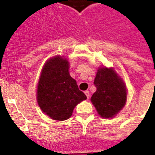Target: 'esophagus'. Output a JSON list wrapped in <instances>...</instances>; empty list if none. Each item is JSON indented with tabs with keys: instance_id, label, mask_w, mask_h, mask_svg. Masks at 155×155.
<instances>
[{
	"instance_id": "obj_1",
	"label": "esophagus",
	"mask_w": 155,
	"mask_h": 155,
	"mask_svg": "<svg viewBox=\"0 0 155 155\" xmlns=\"http://www.w3.org/2000/svg\"><path fill=\"white\" fill-rule=\"evenodd\" d=\"M84 93H85V95H87V98L89 99V97H90V92H89V91H85Z\"/></svg>"
}]
</instances>
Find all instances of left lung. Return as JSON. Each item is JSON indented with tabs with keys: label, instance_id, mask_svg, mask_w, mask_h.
I'll return each mask as SVG.
<instances>
[{
	"label": "left lung",
	"instance_id": "obj_1",
	"mask_svg": "<svg viewBox=\"0 0 155 155\" xmlns=\"http://www.w3.org/2000/svg\"><path fill=\"white\" fill-rule=\"evenodd\" d=\"M96 91L91 96L98 113L103 118H112L124 107L127 89L112 68H101L94 81Z\"/></svg>",
	"mask_w": 155,
	"mask_h": 155
}]
</instances>
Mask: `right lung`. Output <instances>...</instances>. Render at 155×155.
<instances>
[{
  "instance_id": "right-lung-1",
  "label": "right lung",
  "mask_w": 155,
  "mask_h": 155,
  "mask_svg": "<svg viewBox=\"0 0 155 155\" xmlns=\"http://www.w3.org/2000/svg\"><path fill=\"white\" fill-rule=\"evenodd\" d=\"M68 68L66 59L51 58L43 68L37 86V102L41 109L59 121L69 119L75 107L87 99L69 75Z\"/></svg>"
}]
</instances>
